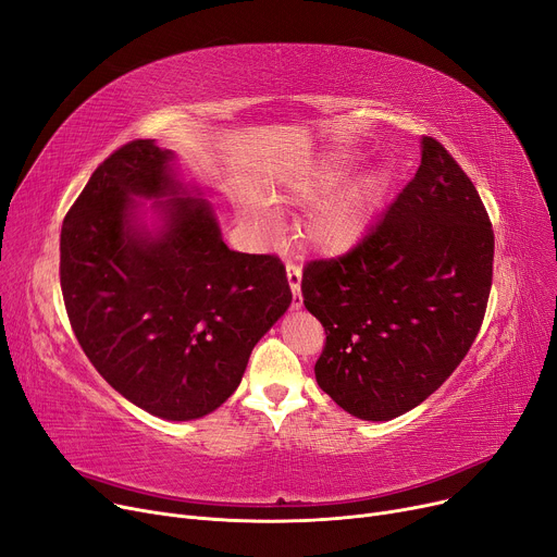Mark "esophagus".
Returning a JSON list of instances; mask_svg holds the SVG:
<instances>
[{"instance_id": "obj_1", "label": "esophagus", "mask_w": 557, "mask_h": 557, "mask_svg": "<svg viewBox=\"0 0 557 557\" xmlns=\"http://www.w3.org/2000/svg\"><path fill=\"white\" fill-rule=\"evenodd\" d=\"M286 280L290 286V294H294V300H290V307L300 309L302 307V294H300V282H302V271L296 263H286Z\"/></svg>"}]
</instances>
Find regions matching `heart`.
Segmentation results:
<instances>
[{
    "label": "heart",
    "instance_id": "obj_1",
    "mask_svg": "<svg viewBox=\"0 0 557 557\" xmlns=\"http://www.w3.org/2000/svg\"><path fill=\"white\" fill-rule=\"evenodd\" d=\"M341 166L334 162L315 164L288 173L277 185L269 187V200L273 202H315L325 198L341 181ZM384 189L382 175H368L357 181L332 198L323 200L309 212L302 225V237L309 246L323 252H343L355 246L366 232L372 212L376 208L379 194ZM244 212L259 225H273L275 212L267 200L248 198Z\"/></svg>",
    "mask_w": 557,
    "mask_h": 557
}]
</instances>
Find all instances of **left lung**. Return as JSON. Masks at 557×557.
I'll use <instances>...</instances> for the list:
<instances>
[{"label": "left lung", "mask_w": 557, "mask_h": 557, "mask_svg": "<svg viewBox=\"0 0 557 557\" xmlns=\"http://www.w3.org/2000/svg\"><path fill=\"white\" fill-rule=\"evenodd\" d=\"M494 230L460 164L422 137L416 178L347 252L311 259L305 307L325 327L315 382L343 411L393 420L460 366L483 325Z\"/></svg>", "instance_id": "1"}]
</instances>
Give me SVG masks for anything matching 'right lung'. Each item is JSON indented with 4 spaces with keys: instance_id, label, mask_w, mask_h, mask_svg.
Here are the masks:
<instances>
[{
    "instance_id": "1",
    "label": "right lung",
    "mask_w": 557,
    "mask_h": 557,
    "mask_svg": "<svg viewBox=\"0 0 557 557\" xmlns=\"http://www.w3.org/2000/svg\"><path fill=\"white\" fill-rule=\"evenodd\" d=\"M153 139L112 151L70 208L61 288L85 357L128 401L164 420L212 413L252 347L290 305L277 255L230 250L205 200L173 198L160 237L131 227L133 196H173Z\"/></svg>"
}]
</instances>
